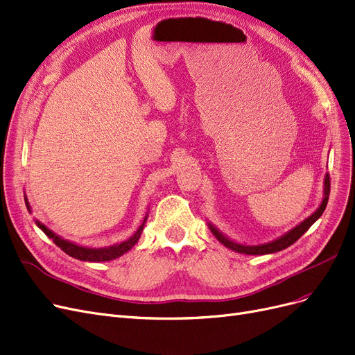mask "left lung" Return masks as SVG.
<instances>
[{
    "mask_svg": "<svg viewBox=\"0 0 355 355\" xmlns=\"http://www.w3.org/2000/svg\"><path fill=\"white\" fill-rule=\"evenodd\" d=\"M329 191H331V178H329V174H326L324 180H323V199H322V202H320V205H319V207L316 209V211H314L309 218H306L303 222H300L297 227H294L293 230L285 232L284 235H281V237H278L277 240L269 241V243L256 244V245L241 244V243H237V241L231 240L230 237H227V235L224 232H220L212 224V222H207V227H209V230L212 231V234L215 235L216 240L219 243H222L225 247L231 248V250L237 252V253L252 254V256H261V254L277 253V252L284 250V248H286V247H290L291 244H294L301 237V235H303L314 224V222H316L322 216V214L324 212V209H326L327 200H329Z\"/></svg>",
    "mask_w": 355,
    "mask_h": 355,
    "instance_id": "8db88e82",
    "label": "left lung"
}]
</instances>
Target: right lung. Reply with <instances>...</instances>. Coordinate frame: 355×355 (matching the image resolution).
<instances>
[{"label":"right lung","mask_w":355,"mask_h":355,"mask_svg":"<svg viewBox=\"0 0 355 355\" xmlns=\"http://www.w3.org/2000/svg\"><path fill=\"white\" fill-rule=\"evenodd\" d=\"M24 202H26V207H28V211L32 212V207H31V203H29L28 198H24ZM148 216H149V212H146V215H144L137 231L133 235H131L130 239H127L125 241L116 243V244H112V245H108V247H99V248L78 245L73 241L65 240V239L60 237V235H57L52 230H49L46 225H44L42 222H39L37 219H35V224L39 228H41L48 235V237L61 248L64 253H67L71 257H74L77 260H82V261H110V260H114L116 257L123 256L124 253L131 250L135 244H137L140 235H141V231L144 228V224H146V220H148Z\"/></svg>","instance_id":"right-lung-1"}]
</instances>
